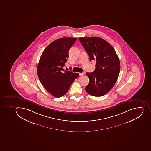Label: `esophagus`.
<instances>
[{
  "mask_svg": "<svg viewBox=\"0 0 151 151\" xmlns=\"http://www.w3.org/2000/svg\"><path fill=\"white\" fill-rule=\"evenodd\" d=\"M79 76H82V75H84V73H79Z\"/></svg>",
  "mask_w": 151,
  "mask_h": 151,
  "instance_id": "34e87169",
  "label": "esophagus"
}]
</instances>
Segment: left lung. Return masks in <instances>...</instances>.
Instances as JSON below:
<instances>
[{
  "instance_id": "8db88e82",
  "label": "left lung",
  "mask_w": 151,
  "mask_h": 151,
  "mask_svg": "<svg viewBox=\"0 0 151 151\" xmlns=\"http://www.w3.org/2000/svg\"><path fill=\"white\" fill-rule=\"evenodd\" d=\"M79 40L90 60H96L95 70L87 73L89 82L86 87L89 94L100 97L106 94L116 84L120 70L119 59L114 47L98 37H80Z\"/></svg>"
}]
</instances>
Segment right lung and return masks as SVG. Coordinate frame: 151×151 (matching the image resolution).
Listing matches in <instances>:
<instances>
[{
	"label": "right lung",
	"instance_id": "obj_1",
	"mask_svg": "<svg viewBox=\"0 0 151 151\" xmlns=\"http://www.w3.org/2000/svg\"><path fill=\"white\" fill-rule=\"evenodd\" d=\"M76 38L63 37L53 41L44 50L37 66V75L46 90L56 98L68 91L78 73L64 70L68 51Z\"/></svg>",
	"mask_w": 151,
	"mask_h": 151
}]
</instances>
